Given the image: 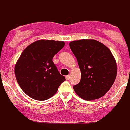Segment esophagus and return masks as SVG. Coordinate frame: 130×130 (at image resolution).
Wrapping results in <instances>:
<instances>
[{"mask_svg":"<svg viewBox=\"0 0 130 130\" xmlns=\"http://www.w3.org/2000/svg\"><path fill=\"white\" fill-rule=\"evenodd\" d=\"M70 75H67V76H65V78H66L67 80H69V79H70Z\"/></svg>","mask_w":130,"mask_h":130,"instance_id":"esophagus-1","label":"esophagus"}]
</instances>
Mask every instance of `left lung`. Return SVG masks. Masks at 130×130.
<instances>
[{
    "mask_svg": "<svg viewBox=\"0 0 130 130\" xmlns=\"http://www.w3.org/2000/svg\"><path fill=\"white\" fill-rule=\"evenodd\" d=\"M81 71V80L73 87L85 100L104 96L113 85L117 74V65L110 49L97 40L82 39L69 43Z\"/></svg>",
    "mask_w": 130,
    "mask_h": 130,
    "instance_id": "8db88e82",
    "label": "left lung"
}]
</instances>
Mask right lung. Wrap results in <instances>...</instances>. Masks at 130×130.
Returning <instances> with one entry per match:
<instances>
[{
    "mask_svg": "<svg viewBox=\"0 0 130 130\" xmlns=\"http://www.w3.org/2000/svg\"><path fill=\"white\" fill-rule=\"evenodd\" d=\"M65 45L63 41L39 40L23 51L15 65V75L22 90L30 98L43 101L57 93L65 80L53 62Z\"/></svg>",
    "mask_w": 130,
    "mask_h": 130,
    "instance_id": "1",
    "label": "right lung"
}]
</instances>
